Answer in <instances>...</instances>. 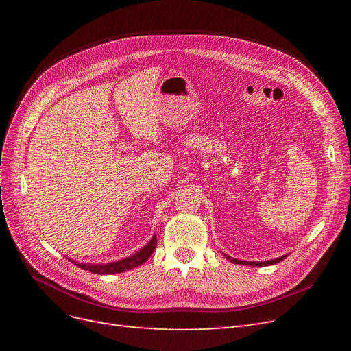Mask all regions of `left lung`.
I'll use <instances>...</instances> for the list:
<instances>
[{
  "label": "left lung",
  "instance_id": "obj_1",
  "mask_svg": "<svg viewBox=\"0 0 351 351\" xmlns=\"http://www.w3.org/2000/svg\"><path fill=\"white\" fill-rule=\"evenodd\" d=\"M224 256H226V258H227L230 262H232V263H237V265H249V267H268V265H275V263H278V262L284 261L287 256H289V254H284V256H280V258H277V259H271V261H262V262L239 261V259H234V258H230L228 254H226V253H224Z\"/></svg>",
  "mask_w": 351,
  "mask_h": 351
}]
</instances>
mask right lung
I'll return each mask as SVG.
<instances>
[{"label":"right lung","mask_w":351,"mask_h":351,"mask_svg":"<svg viewBox=\"0 0 351 351\" xmlns=\"http://www.w3.org/2000/svg\"><path fill=\"white\" fill-rule=\"evenodd\" d=\"M156 247V236L154 234L152 239L147 241V244L137 250L132 256H127L124 259L120 261H115V262H110V263H84V262H76L73 259H69L70 262H73L74 265H77L79 268L84 269V271H89L93 274H120L124 271H130L133 268L141 267L142 263H145L147 259H149L151 254L154 253Z\"/></svg>","instance_id":"add662e5"}]
</instances>
